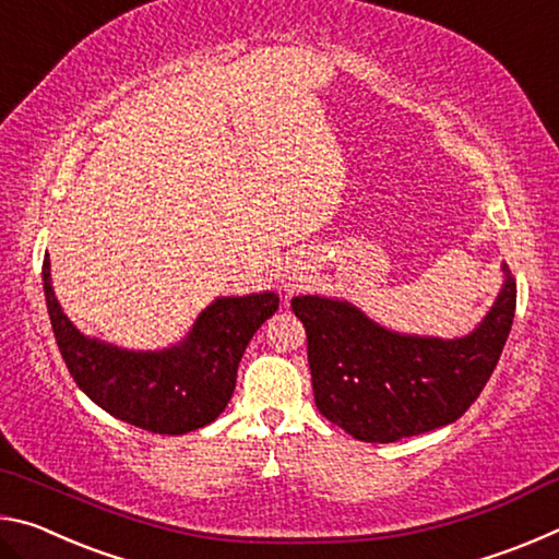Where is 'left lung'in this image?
<instances>
[{"mask_svg":"<svg viewBox=\"0 0 559 559\" xmlns=\"http://www.w3.org/2000/svg\"><path fill=\"white\" fill-rule=\"evenodd\" d=\"M471 335L416 337L384 330L343 300H290L308 335L320 414L359 441L390 443L447 427L478 400L515 316V278Z\"/></svg>","mask_w":559,"mask_h":559,"instance_id":"1","label":"left lung"}]
</instances>
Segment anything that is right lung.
Here are the masks:
<instances>
[{
	"label": "right lung",
	"mask_w": 559,
	"mask_h": 559,
	"mask_svg": "<svg viewBox=\"0 0 559 559\" xmlns=\"http://www.w3.org/2000/svg\"><path fill=\"white\" fill-rule=\"evenodd\" d=\"M44 293L56 345L73 382L100 409L153 433H187L212 424L229 404L236 370L253 333L278 310L276 293L219 298L197 318L182 345L130 353L81 335L63 316L44 259Z\"/></svg>",
	"instance_id": "obj_1"
}]
</instances>
